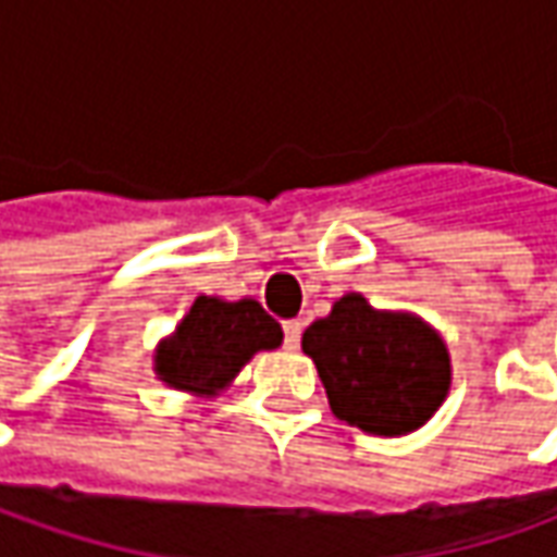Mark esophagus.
I'll use <instances>...</instances> for the list:
<instances>
[{
	"instance_id": "esophagus-1",
	"label": "esophagus",
	"mask_w": 557,
	"mask_h": 557,
	"mask_svg": "<svg viewBox=\"0 0 557 557\" xmlns=\"http://www.w3.org/2000/svg\"><path fill=\"white\" fill-rule=\"evenodd\" d=\"M283 338H286V348H298V342H301V323L298 320H286L283 323Z\"/></svg>"
}]
</instances>
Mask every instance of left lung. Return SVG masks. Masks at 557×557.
<instances>
[{"label":"left lung","mask_w":557,"mask_h":557,"mask_svg":"<svg viewBox=\"0 0 557 557\" xmlns=\"http://www.w3.org/2000/svg\"><path fill=\"white\" fill-rule=\"evenodd\" d=\"M301 351L314 360L330 410L360 432L400 437L422 429L447 400L450 348L429 320L382 311L360 293H345L314 320Z\"/></svg>","instance_id":"8db88e82"}]
</instances>
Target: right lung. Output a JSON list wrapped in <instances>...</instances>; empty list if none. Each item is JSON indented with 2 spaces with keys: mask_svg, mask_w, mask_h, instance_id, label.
Wrapping results in <instances>:
<instances>
[{
  "mask_svg": "<svg viewBox=\"0 0 557 557\" xmlns=\"http://www.w3.org/2000/svg\"><path fill=\"white\" fill-rule=\"evenodd\" d=\"M283 345V330L256 298L197 296L182 323L153 351L157 379L194 397H219L259 355Z\"/></svg>",
  "mask_w": 557,
  "mask_h": 557,
  "instance_id": "obj_1",
  "label": "right lung"
}]
</instances>
